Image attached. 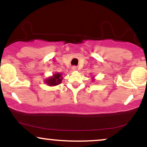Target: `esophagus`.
I'll return each mask as SVG.
<instances>
[{
    "mask_svg": "<svg viewBox=\"0 0 147 147\" xmlns=\"http://www.w3.org/2000/svg\"><path fill=\"white\" fill-rule=\"evenodd\" d=\"M72 71H75V70H77V67H75V66L72 67Z\"/></svg>",
    "mask_w": 147,
    "mask_h": 147,
    "instance_id": "34e87169",
    "label": "esophagus"
}]
</instances>
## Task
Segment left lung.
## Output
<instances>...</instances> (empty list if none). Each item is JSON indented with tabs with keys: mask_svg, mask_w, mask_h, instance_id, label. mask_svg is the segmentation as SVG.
I'll list each match as a JSON object with an SVG mask.
<instances>
[{
	"mask_svg": "<svg viewBox=\"0 0 147 147\" xmlns=\"http://www.w3.org/2000/svg\"><path fill=\"white\" fill-rule=\"evenodd\" d=\"M94 77H92V79H93V81H94V80H95V79H93V78H94Z\"/></svg>",
	"mask_w": 147,
	"mask_h": 147,
	"instance_id": "obj_1",
	"label": "left lung"
}]
</instances>
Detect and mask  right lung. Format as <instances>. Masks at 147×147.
<instances>
[{
	"mask_svg": "<svg viewBox=\"0 0 147 147\" xmlns=\"http://www.w3.org/2000/svg\"><path fill=\"white\" fill-rule=\"evenodd\" d=\"M62 80H63V77H62L61 74L59 72H57L51 77H49L44 82L49 86H55L59 85L61 83Z\"/></svg>",
	"mask_w": 147,
	"mask_h": 147,
	"instance_id": "obj_1",
	"label": "right lung"
}]
</instances>
